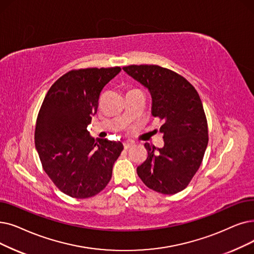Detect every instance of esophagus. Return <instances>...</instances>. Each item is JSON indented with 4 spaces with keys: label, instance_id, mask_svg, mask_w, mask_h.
<instances>
[{
    "label": "esophagus",
    "instance_id": "esophagus-1",
    "mask_svg": "<svg viewBox=\"0 0 254 254\" xmlns=\"http://www.w3.org/2000/svg\"><path fill=\"white\" fill-rule=\"evenodd\" d=\"M133 145H134V142L133 141H126V142H124L125 149H127V148H129L130 146H133Z\"/></svg>",
    "mask_w": 254,
    "mask_h": 254
}]
</instances>
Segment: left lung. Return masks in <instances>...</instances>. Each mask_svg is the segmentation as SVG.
Masks as SVG:
<instances>
[{
	"label": "left lung",
	"mask_w": 254,
	"mask_h": 254,
	"mask_svg": "<svg viewBox=\"0 0 254 254\" xmlns=\"http://www.w3.org/2000/svg\"><path fill=\"white\" fill-rule=\"evenodd\" d=\"M151 95V114L163 120L164 146L145 143L148 157L137 173L149 189L162 194L183 191L199 169L207 146V123L195 88L184 76L158 65L123 68Z\"/></svg>",
	"instance_id": "8db88e82"
}]
</instances>
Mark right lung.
Wrapping results in <instances>:
<instances>
[{"label": "right lung", "mask_w": 254, "mask_h": 254, "mask_svg": "<svg viewBox=\"0 0 254 254\" xmlns=\"http://www.w3.org/2000/svg\"><path fill=\"white\" fill-rule=\"evenodd\" d=\"M120 70L111 67L68 71L52 85L41 105L35 147L43 170L70 197L82 199L105 189L124 149L120 141L94 140L87 130L97 112L102 90Z\"/></svg>", "instance_id": "obj_1"}]
</instances>
